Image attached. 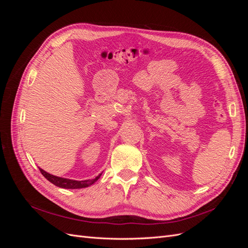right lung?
I'll list each match as a JSON object with an SVG mask.
<instances>
[{"instance_id": "right-lung-1", "label": "right lung", "mask_w": 248, "mask_h": 248, "mask_svg": "<svg viewBox=\"0 0 248 248\" xmlns=\"http://www.w3.org/2000/svg\"><path fill=\"white\" fill-rule=\"evenodd\" d=\"M39 170L41 171V174L46 177L50 183H52L58 187H61V188H68V189H78V188H84V187H88L90 185H92L96 181V180H98V178L100 177V175H99L96 179L85 180V181H76V180L60 178V177H57L54 175H50L46 170H43L41 169H39Z\"/></svg>"}]
</instances>
